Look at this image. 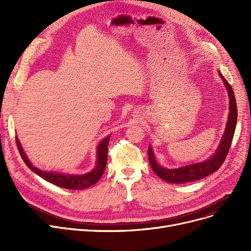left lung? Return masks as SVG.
<instances>
[{
	"mask_svg": "<svg viewBox=\"0 0 251 251\" xmlns=\"http://www.w3.org/2000/svg\"><path fill=\"white\" fill-rule=\"evenodd\" d=\"M222 77L224 83H225L229 99H230V113H229V119L227 122L225 133L223 135V138L221 140L220 146L214 155L209 157L208 160L199 163V164H193L190 166L182 167L179 169H166L161 167L159 164L156 163L153 152L151 148H149L148 153H149V161L150 165L152 169L153 172L162 178L163 180L169 182V183H187L202 179L204 177H207L212 173L216 172L220 169L222 164L225 161L226 156L229 152V150L231 148V143L233 140L235 128H236V122H237V104L236 100L234 96V91L229 82L226 80V78L219 73Z\"/></svg>",
	"mask_w": 251,
	"mask_h": 251,
	"instance_id": "left-lung-1",
	"label": "left lung"
}]
</instances>
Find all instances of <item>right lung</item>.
<instances>
[{
  "label": "right lung",
  "instance_id": "1",
  "mask_svg": "<svg viewBox=\"0 0 251 251\" xmlns=\"http://www.w3.org/2000/svg\"><path fill=\"white\" fill-rule=\"evenodd\" d=\"M110 137H111V135L105 137L99 144L97 165L90 173H87L84 175H64V174H60V173L45 172V171L38 170L37 168L32 166V164L27 159V156H26V154L24 153L17 137H16V144H17V148H18V151L22 157V160L24 161L26 166H27L31 171H33L35 174H37L38 176H41L46 181L52 183L54 185H57L59 187L66 188V189L82 190V189L88 188V187L94 185V184H96L102 176V174L104 172V169H105V165H107L108 146H109Z\"/></svg>",
  "mask_w": 251,
  "mask_h": 251
}]
</instances>
